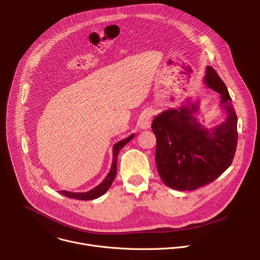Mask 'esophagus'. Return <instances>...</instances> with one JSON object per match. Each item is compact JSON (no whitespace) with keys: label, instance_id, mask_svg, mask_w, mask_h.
<instances>
[{"label":"esophagus","instance_id":"1","mask_svg":"<svg viewBox=\"0 0 260 260\" xmlns=\"http://www.w3.org/2000/svg\"><path fill=\"white\" fill-rule=\"evenodd\" d=\"M152 112L151 111H148V112H145L139 119V127L142 129H148L151 126V121H152Z\"/></svg>","mask_w":260,"mask_h":260}]
</instances>
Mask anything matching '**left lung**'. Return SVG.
<instances>
[{
	"mask_svg": "<svg viewBox=\"0 0 260 260\" xmlns=\"http://www.w3.org/2000/svg\"><path fill=\"white\" fill-rule=\"evenodd\" d=\"M207 85L221 94L228 117L212 133L204 128L190 109H172L156 116L155 162L162 182L177 190H196L216 180L232 165L238 143V118L225 83L212 67H207Z\"/></svg>",
	"mask_w": 260,
	"mask_h": 260,
	"instance_id": "8db88e82",
	"label": "left lung"
}]
</instances>
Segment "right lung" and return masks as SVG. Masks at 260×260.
Listing matches in <instances>:
<instances>
[{"label":"right lung","instance_id":"obj_1","mask_svg":"<svg viewBox=\"0 0 260 260\" xmlns=\"http://www.w3.org/2000/svg\"><path fill=\"white\" fill-rule=\"evenodd\" d=\"M134 138V135H132L131 137L116 143L113 147V164H112V168H111L110 173L108 174V176L106 177V179L96 186L95 188L87 191V192H69V191H64V190H60L59 193L61 196H64L67 198L70 199H74V200H80V201H90V200H94L100 198L101 196H103L104 193L107 192V190L111 187L112 185L116 173H117V156L118 153L120 151V149L122 147H124L132 139Z\"/></svg>","mask_w":260,"mask_h":260}]
</instances>
